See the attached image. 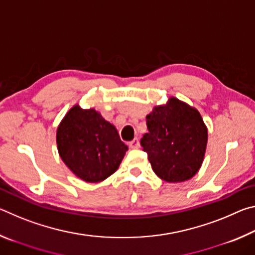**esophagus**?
Instances as JSON below:
<instances>
[{"instance_id": "34e87169", "label": "esophagus", "mask_w": 255, "mask_h": 255, "mask_svg": "<svg viewBox=\"0 0 255 255\" xmlns=\"http://www.w3.org/2000/svg\"><path fill=\"white\" fill-rule=\"evenodd\" d=\"M139 140H138V138H135V139H132L130 143H129V147L130 148H139Z\"/></svg>"}]
</instances>
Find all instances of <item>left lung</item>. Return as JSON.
Segmentation results:
<instances>
[{"label":"left lung","instance_id":"left-lung-1","mask_svg":"<svg viewBox=\"0 0 255 255\" xmlns=\"http://www.w3.org/2000/svg\"><path fill=\"white\" fill-rule=\"evenodd\" d=\"M148 132L140 139L152 169L166 182H183L199 171L208 131L199 111L176 98L154 107L146 117Z\"/></svg>","mask_w":255,"mask_h":255}]
</instances>
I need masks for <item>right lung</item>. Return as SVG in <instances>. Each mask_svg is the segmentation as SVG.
I'll return each mask as SVG.
<instances>
[{
    "instance_id": "1",
    "label": "right lung",
    "mask_w": 255,
    "mask_h": 255,
    "mask_svg": "<svg viewBox=\"0 0 255 255\" xmlns=\"http://www.w3.org/2000/svg\"><path fill=\"white\" fill-rule=\"evenodd\" d=\"M60 158L77 178L97 183L116 171L128 150L117 129L94 109L76 105L57 128Z\"/></svg>"
}]
</instances>
